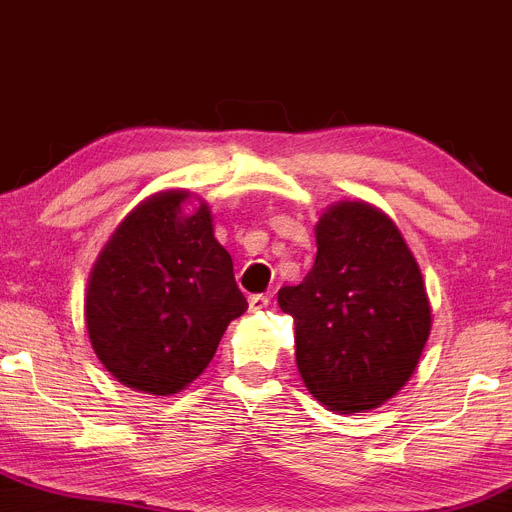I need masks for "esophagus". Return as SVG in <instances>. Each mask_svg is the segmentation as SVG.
I'll return each instance as SVG.
<instances>
[{"label":"esophagus","mask_w":512,"mask_h":512,"mask_svg":"<svg viewBox=\"0 0 512 512\" xmlns=\"http://www.w3.org/2000/svg\"><path fill=\"white\" fill-rule=\"evenodd\" d=\"M248 303H250V310H264L269 305V296H264V293H252Z\"/></svg>","instance_id":"obj_1"}]
</instances>
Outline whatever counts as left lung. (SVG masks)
<instances>
[{
	"instance_id": "8db88e82",
	"label": "left lung",
	"mask_w": 512,
	"mask_h": 512,
	"mask_svg": "<svg viewBox=\"0 0 512 512\" xmlns=\"http://www.w3.org/2000/svg\"><path fill=\"white\" fill-rule=\"evenodd\" d=\"M315 240L313 269L279 291L298 373L327 409H375L411 378L431 332L421 269L395 223L366 202L327 209Z\"/></svg>"
}]
</instances>
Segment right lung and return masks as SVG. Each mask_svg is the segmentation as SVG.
<instances>
[{
  "instance_id": "obj_1",
  "label": "right lung",
  "mask_w": 512,
  "mask_h": 512,
  "mask_svg": "<svg viewBox=\"0 0 512 512\" xmlns=\"http://www.w3.org/2000/svg\"><path fill=\"white\" fill-rule=\"evenodd\" d=\"M161 192L108 240L86 291L96 356L122 385L173 395L209 366L228 322L248 310L233 260L214 238L207 204Z\"/></svg>"
}]
</instances>
